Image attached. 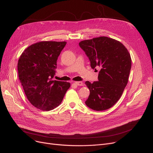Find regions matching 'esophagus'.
<instances>
[{
    "instance_id": "esophagus-1",
    "label": "esophagus",
    "mask_w": 153,
    "mask_h": 153,
    "mask_svg": "<svg viewBox=\"0 0 153 153\" xmlns=\"http://www.w3.org/2000/svg\"><path fill=\"white\" fill-rule=\"evenodd\" d=\"M74 83H75L76 85H79V86H83V85H84V83H83L82 82H81V81H79V82H75Z\"/></svg>"
}]
</instances>
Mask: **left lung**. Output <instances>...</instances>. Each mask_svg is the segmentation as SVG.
Returning a JSON list of instances; mask_svg holds the SVG:
<instances>
[{
  "label": "left lung",
  "mask_w": 153,
  "mask_h": 153,
  "mask_svg": "<svg viewBox=\"0 0 153 153\" xmlns=\"http://www.w3.org/2000/svg\"><path fill=\"white\" fill-rule=\"evenodd\" d=\"M91 62L98 71V81L85 82L90 91L85 105L96 111L107 110L121 97L128 83L131 68L130 54L125 46L106 36L84 40L79 43Z\"/></svg>",
  "instance_id": "obj_1"
}]
</instances>
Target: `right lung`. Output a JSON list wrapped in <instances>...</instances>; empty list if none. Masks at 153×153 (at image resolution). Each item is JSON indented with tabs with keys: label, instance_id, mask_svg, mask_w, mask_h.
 Instances as JSON below:
<instances>
[{
	"label": "right lung",
	"instance_id": "add662e5",
	"mask_svg": "<svg viewBox=\"0 0 153 153\" xmlns=\"http://www.w3.org/2000/svg\"><path fill=\"white\" fill-rule=\"evenodd\" d=\"M66 42H41L23 52L18 62L20 81L30 102L49 111L59 105L71 84L53 81L56 61Z\"/></svg>",
	"mask_w": 153,
	"mask_h": 153
}]
</instances>
